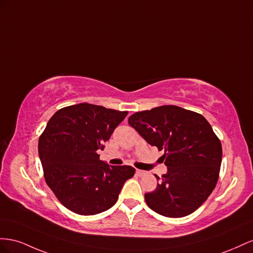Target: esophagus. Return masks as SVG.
<instances>
[{"label":"esophagus","mask_w":253,"mask_h":253,"mask_svg":"<svg viewBox=\"0 0 253 253\" xmlns=\"http://www.w3.org/2000/svg\"><path fill=\"white\" fill-rule=\"evenodd\" d=\"M135 172H136V175H138V176H143V175L146 174L145 170H141V169H136Z\"/></svg>","instance_id":"obj_1"}]
</instances>
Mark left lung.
I'll return each instance as SVG.
<instances>
[{
	"label": "left lung",
	"instance_id": "1",
	"mask_svg": "<svg viewBox=\"0 0 253 253\" xmlns=\"http://www.w3.org/2000/svg\"><path fill=\"white\" fill-rule=\"evenodd\" d=\"M128 123L151 146L164 150L168 171L156 190L145 194L147 206L172 218L196 211L216 186L221 164V144L209 122L169 105L135 112Z\"/></svg>",
	"mask_w": 253,
	"mask_h": 253
}]
</instances>
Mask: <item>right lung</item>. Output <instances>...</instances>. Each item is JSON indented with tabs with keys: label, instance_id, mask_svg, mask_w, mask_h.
<instances>
[{
	"label": "right lung",
	"instance_id": "add662e5",
	"mask_svg": "<svg viewBox=\"0 0 253 253\" xmlns=\"http://www.w3.org/2000/svg\"><path fill=\"white\" fill-rule=\"evenodd\" d=\"M127 111L78 104L57 111L39 138V158L49 189L70 211L95 215L118 201L135 169L99 160L98 149L110 139Z\"/></svg>",
	"mask_w": 253,
	"mask_h": 253
}]
</instances>
